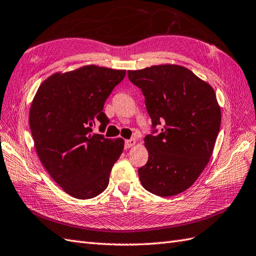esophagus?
<instances>
[{
  "label": "esophagus",
  "instance_id": "obj_1",
  "mask_svg": "<svg viewBox=\"0 0 256 256\" xmlns=\"http://www.w3.org/2000/svg\"><path fill=\"white\" fill-rule=\"evenodd\" d=\"M136 144V140H126V144H124V146H126V149H128L130 147H133Z\"/></svg>",
  "mask_w": 256,
  "mask_h": 256
}]
</instances>
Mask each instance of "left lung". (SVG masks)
Masks as SVG:
<instances>
[{
	"instance_id": "8db88e82",
	"label": "left lung",
	"mask_w": 256,
	"mask_h": 256,
	"mask_svg": "<svg viewBox=\"0 0 256 256\" xmlns=\"http://www.w3.org/2000/svg\"><path fill=\"white\" fill-rule=\"evenodd\" d=\"M128 76L145 96L152 126H163L160 134L144 140L148 161L138 168L142 185L160 196L185 192L206 166L220 132L222 114L215 92L178 64L128 70Z\"/></svg>"
}]
</instances>
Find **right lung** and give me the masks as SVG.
<instances>
[{"instance_id": "1", "label": "right lung", "mask_w": 256, "mask_h": 256, "mask_svg": "<svg viewBox=\"0 0 256 256\" xmlns=\"http://www.w3.org/2000/svg\"><path fill=\"white\" fill-rule=\"evenodd\" d=\"M126 70L88 64L56 72L43 81L32 100L29 124L38 159L64 192L90 199L109 184V175L124 148L122 138L94 134L109 119L104 102Z\"/></svg>"}]
</instances>
